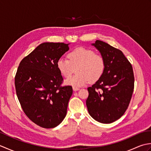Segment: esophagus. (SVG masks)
<instances>
[{
	"label": "esophagus",
	"mask_w": 151,
	"mask_h": 151,
	"mask_svg": "<svg viewBox=\"0 0 151 151\" xmlns=\"http://www.w3.org/2000/svg\"><path fill=\"white\" fill-rule=\"evenodd\" d=\"M73 91H78V90H79V88H77V87H73Z\"/></svg>",
	"instance_id": "obj_1"
}]
</instances>
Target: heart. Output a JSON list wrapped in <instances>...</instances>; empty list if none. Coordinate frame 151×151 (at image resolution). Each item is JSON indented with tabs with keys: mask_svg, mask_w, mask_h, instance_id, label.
Instances as JSON below:
<instances>
[{
	"mask_svg": "<svg viewBox=\"0 0 151 151\" xmlns=\"http://www.w3.org/2000/svg\"><path fill=\"white\" fill-rule=\"evenodd\" d=\"M68 59L60 58L57 61L56 65L61 75L69 78L76 68V75L65 81L67 85L82 86L90 81H97L103 75L106 63L104 58L100 54H95L93 50L84 47H78L70 52Z\"/></svg>",
	"mask_w": 151,
	"mask_h": 151,
	"instance_id": "obj_1",
	"label": "heart"
}]
</instances>
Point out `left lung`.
Returning a JSON list of instances; mask_svg holds the SVG:
<instances>
[{
	"instance_id": "left-lung-1",
	"label": "left lung",
	"mask_w": 151,
	"mask_h": 151,
	"mask_svg": "<svg viewBox=\"0 0 151 151\" xmlns=\"http://www.w3.org/2000/svg\"><path fill=\"white\" fill-rule=\"evenodd\" d=\"M105 60L101 77L88 90L86 106L89 115L102 123L119 119L129 106L134 87L132 66L122 51L100 40L91 44Z\"/></svg>"
}]
</instances>
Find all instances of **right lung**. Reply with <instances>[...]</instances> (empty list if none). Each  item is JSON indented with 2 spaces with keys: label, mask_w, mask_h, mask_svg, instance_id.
Here are the masks:
<instances>
[{
  "label": "right lung",
  "mask_w": 151,
  "mask_h": 151,
  "mask_svg": "<svg viewBox=\"0 0 151 151\" xmlns=\"http://www.w3.org/2000/svg\"><path fill=\"white\" fill-rule=\"evenodd\" d=\"M63 43H43L24 58L15 77L16 93L24 114L45 129L57 127L67 114L71 86L61 87L57 61L69 49Z\"/></svg>",
  "instance_id": "1"
}]
</instances>
